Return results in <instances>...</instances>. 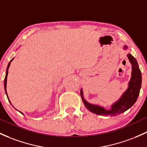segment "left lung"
<instances>
[{
	"label": "left lung",
	"instance_id": "1",
	"mask_svg": "<svg viewBox=\"0 0 147 147\" xmlns=\"http://www.w3.org/2000/svg\"><path fill=\"white\" fill-rule=\"evenodd\" d=\"M125 48H126V46H125ZM127 56L132 64V77H131L130 81L129 83V87L127 90L124 92L121 98L116 104L112 106L110 110H106L102 107L88 103L83 99V92L81 91V97L83 103L89 111L97 115H100V116H105V115L115 116L118 113H123L127 111L135 103L140 94V88H141L142 74L135 58L130 54H128Z\"/></svg>",
	"mask_w": 147,
	"mask_h": 147
}]
</instances>
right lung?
<instances>
[{
    "label": "right lung",
    "mask_w": 147,
    "mask_h": 147,
    "mask_svg": "<svg viewBox=\"0 0 147 147\" xmlns=\"http://www.w3.org/2000/svg\"><path fill=\"white\" fill-rule=\"evenodd\" d=\"M12 60H13V59L11 60V61H12ZM10 62H9L8 64V66H7V71H6V75H5V92H6V86H7V74H8V69L9 67H10ZM6 94H7V92H6ZM8 98V97H7Z\"/></svg>",
    "instance_id": "add662e5"
}]
</instances>
